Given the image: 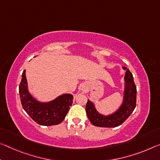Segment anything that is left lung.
Here are the masks:
<instances>
[{"label":"left lung","instance_id":"8db88e82","mask_svg":"<svg viewBox=\"0 0 160 160\" xmlns=\"http://www.w3.org/2000/svg\"><path fill=\"white\" fill-rule=\"evenodd\" d=\"M122 68L125 70L123 101L120 107L115 112L109 115H103L98 112L94 103L88 100L85 107L86 113L93 125L101 128H115L122 125L135 110L137 96L136 85L130 71L125 67H122Z\"/></svg>","mask_w":160,"mask_h":160}]
</instances>
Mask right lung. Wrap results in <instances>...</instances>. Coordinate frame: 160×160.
I'll list each match as a JSON object with an SVG mask.
<instances>
[{
  "instance_id": "obj_1",
  "label": "right lung",
  "mask_w": 160,
  "mask_h": 160,
  "mask_svg": "<svg viewBox=\"0 0 160 160\" xmlns=\"http://www.w3.org/2000/svg\"><path fill=\"white\" fill-rule=\"evenodd\" d=\"M19 94L24 110L35 122L43 126L55 125L62 122L73 100V96L71 94H63L48 102L37 100L28 89L25 70L22 74Z\"/></svg>"
}]
</instances>
